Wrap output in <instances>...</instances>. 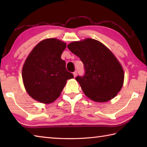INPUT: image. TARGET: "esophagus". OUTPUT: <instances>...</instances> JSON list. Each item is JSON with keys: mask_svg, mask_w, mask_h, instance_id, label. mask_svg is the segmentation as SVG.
<instances>
[{"mask_svg": "<svg viewBox=\"0 0 147 147\" xmlns=\"http://www.w3.org/2000/svg\"><path fill=\"white\" fill-rule=\"evenodd\" d=\"M73 76H74V78H75L76 76H77V71H74L73 73Z\"/></svg>", "mask_w": 147, "mask_h": 147, "instance_id": "esophagus-1", "label": "esophagus"}]
</instances>
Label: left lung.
<instances>
[{"label":"left lung","mask_w":147,"mask_h":147,"mask_svg":"<svg viewBox=\"0 0 147 147\" xmlns=\"http://www.w3.org/2000/svg\"><path fill=\"white\" fill-rule=\"evenodd\" d=\"M67 48L84 64L85 76L76 80L87 97L96 102L114 98L123 86L124 73L113 53L100 42L89 38L69 43Z\"/></svg>","instance_id":"left-lung-1"}]
</instances>
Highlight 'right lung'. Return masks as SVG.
<instances>
[{
    "label": "right lung",
    "mask_w": 147,
    "mask_h": 147,
    "mask_svg": "<svg viewBox=\"0 0 147 147\" xmlns=\"http://www.w3.org/2000/svg\"><path fill=\"white\" fill-rule=\"evenodd\" d=\"M66 43L57 38L40 42L28 55L22 69L24 88L31 97L45 104L57 99L67 80L73 74L67 71L61 58Z\"/></svg>",
    "instance_id": "1"
}]
</instances>
